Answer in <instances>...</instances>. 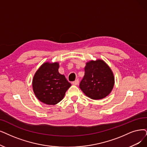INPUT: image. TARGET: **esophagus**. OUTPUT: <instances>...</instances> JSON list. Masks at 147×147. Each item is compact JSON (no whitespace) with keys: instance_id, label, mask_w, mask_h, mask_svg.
<instances>
[{"instance_id":"esophagus-1","label":"esophagus","mask_w":147,"mask_h":147,"mask_svg":"<svg viewBox=\"0 0 147 147\" xmlns=\"http://www.w3.org/2000/svg\"><path fill=\"white\" fill-rule=\"evenodd\" d=\"M72 84L74 85H78L79 84V80H76L75 81L72 82Z\"/></svg>"}]
</instances>
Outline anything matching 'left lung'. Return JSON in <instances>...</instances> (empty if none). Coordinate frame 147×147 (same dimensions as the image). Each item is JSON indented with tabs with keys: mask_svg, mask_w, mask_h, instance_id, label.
I'll return each mask as SVG.
<instances>
[{
	"mask_svg": "<svg viewBox=\"0 0 147 147\" xmlns=\"http://www.w3.org/2000/svg\"><path fill=\"white\" fill-rule=\"evenodd\" d=\"M84 71L80 88L86 96L93 99H100L106 97L112 90L114 76L104 61L98 60L87 63Z\"/></svg>",
	"mask_w": 147,
	"mask_h": 147,
	"instance_id": "obj_1",
	"label": "left lung"
}]
</instances>
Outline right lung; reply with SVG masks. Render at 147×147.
I'll list each match as a JSON object with an SVG mask.
<instances>
[{"mask_svg": "<svg viewBox=\"0 0 147 147\" xmlns=\"http://www.w3.org/2000/svg\"><path fill=\"white\" fill-rule=\"evenodd\" d=\"M58 63H45L35 74L32 80L34 92L39 101L48 105L61 101L71 84L58 72Z\"/></svg>", "mask_w": 147, "mask_h": 147, "instance_id": "obj_1", "label": "right lung"}]
</instances>
